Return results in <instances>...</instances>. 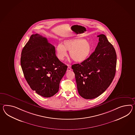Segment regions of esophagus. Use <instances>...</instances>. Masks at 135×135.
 <instances>
[{"mask_svg":"<svg viewBox=\"0 0 135 135\" xmlns=\"http://www.w3.org/2000/svg\"><path fill=\"white\" fill-rule=\"evenodd\" d=\"M71 70V67H69V66H68V68H67V72H68V71H70Z\"/></svg>","mask_w":135,"mask_h":135,"instance_id":"obj_1","label":"esophagus"}]
</instances>
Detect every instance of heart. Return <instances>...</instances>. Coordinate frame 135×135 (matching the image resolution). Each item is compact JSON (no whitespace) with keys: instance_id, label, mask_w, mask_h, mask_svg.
Instances as JSON below:
<instances>
[{"instance_id":"1","label":"heart","mask_w":135,"mask_h":135,"mask_svg":"<svg viewBox=\"0 0 135 135\" xmlns=\"http://www.w3.org/2000/svg\"><path fill=\"white\" fill-rule=\"evenodd\" d=\"M67 51H69L72 59L77 62H82L89 57L91 51L90 43L82 38L76 37L67 39L63 44H59L56 47L57 56L62 60L67 56Z\"/></svg>"}]
</instances>
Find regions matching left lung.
Listing matches in <instances>:
<instances>
[{"mask_svg":"<svg viewBox=\"0 0 135 135\" xmlns=\"http://www.w3.org/2000/svg\"><path fill=\"white\" fill-rule=\"evenodd\" d=\"M97 36L99 42L95 51L85 61L72 66L79 94L85 99H94L102 94L115 76V48L104 35Z\"/></svg>","mask_w":135,"mask_h":135,"instance_id":"1","label":"left lung"}]
</instances>
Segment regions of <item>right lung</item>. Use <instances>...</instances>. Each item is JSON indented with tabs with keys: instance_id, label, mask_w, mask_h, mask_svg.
Segmentation results:
<instances>
[{
	"instance_id": "right-lung-1",
	"label": "right lung",
	"mask_w": 135,
	"mask_h": 135,
	"mask_svg": "<svg viewBox=\"0 0 135 135\" xmlns=\"http://www.w3.org/2000/svg\"><path fill=\"white\" fill-rule=\"evenodd\" d=\"M20 64L31 88L45 98L58 92L59 83L67 69L56 57L55 47L37 33L32 35L24 47Z\"/></svg>"
}]
</instances>
